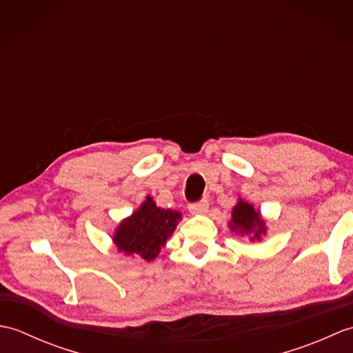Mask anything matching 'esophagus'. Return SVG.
I'll use <instances>...</instances> for the list:
<instances>
[{
	"instance_id": "34e87169",
	"label": "esophagus",
	"mask_w": 353,
	"mask_h": 353,
	"mask_svg": "<svg viewBox=\"0 0 353 353\" xmlns=\"http://www.w3.org/2000/svg\"><path fill=\"white\" fill-rule=\"evenodd\" d=\"M188 208H190L191 214H205L208 211L209 203L206 199H201L199 201H194V203H191Z\"/></svg>"
}]
</instances>
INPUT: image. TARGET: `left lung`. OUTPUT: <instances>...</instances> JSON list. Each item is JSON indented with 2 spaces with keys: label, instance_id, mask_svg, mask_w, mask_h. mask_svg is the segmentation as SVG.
I'll list each match as a JSON object with an SVG mask.
<instances>
[{
  "label": "left lung",
  "instance_id": "8db88e82",
  "mask_svg": "<svg viewBox=\"0 0 353 353\" xmlns=\"http://www.w3.org/2000/svg\"><path fill=\"white\" fill-rule=\"evenodd\" d=\"M230 228L234 230L236 229L239 232H245V234H252L253 232V238L258 239L262 232H265L264 221L261 220L259 212L254 211L253 206L245 203V201H238V205L234 208Z\"/></svg>",
  "mask_w": 353,
  "mask_h": 353
}]
</instances>
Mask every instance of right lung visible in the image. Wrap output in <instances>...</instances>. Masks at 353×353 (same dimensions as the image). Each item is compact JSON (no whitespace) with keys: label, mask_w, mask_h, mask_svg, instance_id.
I'll list each match as a JSON object with an SVG mask.
<instances>
[{"label":"right lung","mask_w":353,"mask_h":353,"mask_svg":"<svg viewBox=\"0 0 353 353\" xmlns=\"http://www.w3.org/2000/svg\"><path fill=\"white\" fill-rule=\"evenodd\" d=\"M179 220L181 214L157 208L152 197H147V201L132 214L130 219L119 224L114 241L119 252L137 253L145 261H152L167 243Z\"/></svg>","instance_id":"add662e5"}]
</instances>
